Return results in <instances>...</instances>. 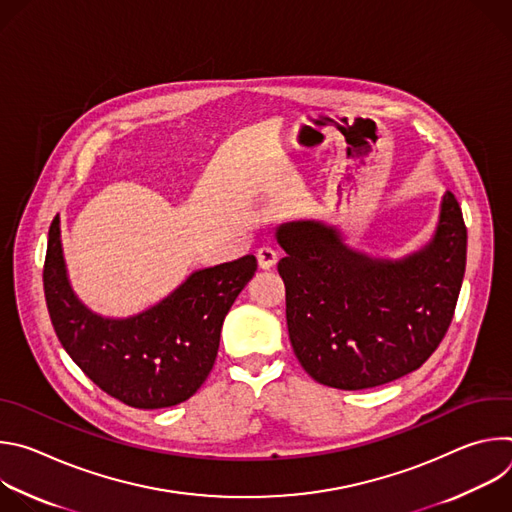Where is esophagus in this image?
Listing matches in <instances>:
<instances>
[{
  "mask_svg": "<svg viewBox=\"0 0 512 512\" xmlns=\"http://www.w3.org/2000/svg\"><path fill=\"white\" fill-rule=\"evenodd\" d=\"M277 259H279V255H277V251L271 249V247H261V249L257 251V263H259V267H261L263 271L275 267Z\"/></svg>",
  "mask_w": 512,
  "mask_h": 512,
  "instance_id": "esophagus-1",
  "label": "esophagus"
}]
</instances>
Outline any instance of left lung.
Returning a JSON list of instances; mask_svg holds the SVG:
<instances>
[{
	"label": "left lung",
	"mask_w": 512,
	"mask_h": 512,
	"mask_svg": "<svg viewBox=\"0 0 512 512\" xmlns=\"http://www.w3.org/2000/svg\"><path fill=\"white\" fill-rule=\"evenodd\" d=\"M289 340L318 383L358 391L391 383L440 346L454 318L466 269V227L446 192L427 245L399 259L373 257L346 243L330 223H281Z\"/></svg>",
	"instance_id": "obj_1"
}]
</instances>
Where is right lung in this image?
Returning <instances> with one entry per match:
<instances>
[{"mask_svg":"<svg viewBox=\"0 0 512 512\" xmlns=\"http://www.w3.org/2000/svg\"><path fill=\"white\" fill-rule=\"evenodd\" d=\"M255 271L253 255L196 269L148 310L101 316L70 285L56 214L48 231L44 296L62 348L99 389L137 409H164L190 399L206 381L225 316Z\"/></svg>","mask_w":512,"mask_h":512,"instance_id":"right-lung-1","label":"right lung"}]
</instances>
